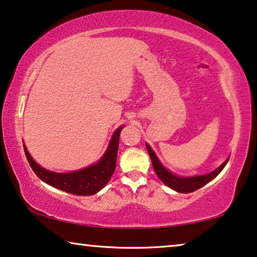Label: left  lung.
I'll return each instance as SVG.
<instances>
[{"label":"left lung","mask_w":257,"mask_h":257,"mask_svg":"<svg viewBox=\"0 0 257 257\" xmlns=\"http://www.w3.org/2000/svg\"><path fill=\"white\" fill-rule=\"evenodd\" d=\"M147 149H148L149 155H150L152 166H153V170L156 172V174L158 175V178L162 180L167 187H170V188H172L173 190L178 191V193L187 194V193H191V191L200 189L201 187L206 185L209 181H211L212 179L216 178L217 175L223 171V168L228 162V159H226L219 167L217 168V170H214L209 174L197 175V177H190V178L178 177V175L171 173L170 171L166 170V168L163 166V164L159 162L158 158H157L156 153L152 151V149L149 147L148 144H147Z\"/></svg>","instance_id":"8db88e82"}]
</instances>
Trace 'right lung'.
Segmentation results:
<instances>
[{
	"mask_svg": "<svg viewBox=\"0 0 257 257\" xmlns=\"http://www.w3.org/2000/svg\"><path fill=\"white\" fill-rule=\"evenodd\" d=\"M122 128L123 127H118L113 134L105 155L97 164L83 168V170L71 172V173H55V172L45 170L34 162L24 145L25 156L37 177L47 185L67 191L69 194L89 196L104 188L115 171L118 139H120Z\"/></svg>",
	"mask_w": 257,
	"mask_h": 257,
	"instance_id": "right-lung-1",
	"label": "right lung"
}]
</instances>
